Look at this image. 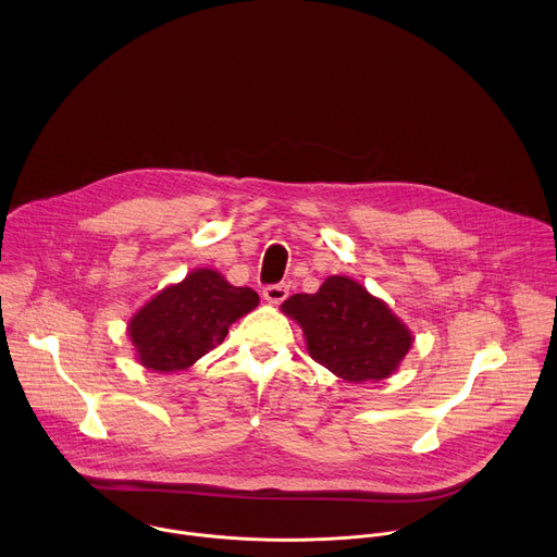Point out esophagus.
Listing matches in <instances>:
<instances>
[{
  "mask_svg": "<svg viewBox=\"0 0 557 557\" xmlns=\"http://www.w3.org/2000/svg\"><path fill=\"white\" fill-rule=\"evenodd\" d=\"M262 295L271 304H282L288 297V286L286 284H269V286H264Z\"/></svg>",
  "mask_w": 557,
  "mask_h": 557,
  "instance_id": "esophagus-1",
  "label": "esophagus"
}]
</instances>
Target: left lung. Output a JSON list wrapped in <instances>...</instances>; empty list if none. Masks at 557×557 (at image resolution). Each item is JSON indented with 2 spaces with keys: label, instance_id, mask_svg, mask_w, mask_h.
<instances>
[{
  "label": "left lung",
  "instance_id": "left-lung-1",
  "mask_svg": "<svg viewBox=\"0 0 557 557\" xmlns=\"http://www.w3.org/2000/svg\"><path fill=\"white\" fill-rule=\"evenodd\" d=\"M304 329L308 352L348 383L389 376L412 346L410 331L361 284L333 275L282 304Z\"/></svg>",
  "mask_w": 557,
  "mask_h": 557
}]
</instances>
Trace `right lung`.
Here are the masks:
<instances>
[{
	"label": "right lung",
	"mask_w": 557,
	"mask_h": 557,
	"mask_svg": "<svg viewBox=\"0 0 557 557\" xmlns=\"http://www.w3.org/2000/svg\"><path fill=\"white\" fill-rule=\"evenodd\" d=\"M253 288L231 286L220 273L198 269L158 293L129 322V337L145 368L176 372L220 346L237 317L258 306Z\"/></svg>",
	"instance_id": "right-lung-1"
}]
</instances>
